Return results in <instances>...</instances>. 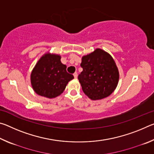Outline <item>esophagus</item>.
<instances>
[{
    "mask_svg": "<svg viewBox=\"0 0 154 154\" xmlns=\"http://www.w3.org/2000/svg\"><path fill=\"white\" fill-rule=\"evenodd\" d=\"M73 76H74V77L75 78V79H77V76H78L77 72H75V73L73 74Z\"/></svg>",
    "mask_w": 154,
    "mask_h": 154,
    "instance_id": "esophagus-1",
    "label": "esophagus"
}]
</instances>
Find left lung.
Here are the masks:
<instances>
[{
	"label": "left lung",
	"instance_id": "1",
	"mask_svg": "<svg viewBox=\"0 0 154 154\" xmlns=\"http://www.w3.org/2000/svg\"><path fill=\"white\" fill-rule=\"evenodd\" d=\"M83 71L78 79L85 95L98 100L110 96L118 86L119 74L116 62L108 52L96 48L82 56Z\"/></svg>",
	"mask_w": 154,
	"mask_h": 154
}]
</instances>
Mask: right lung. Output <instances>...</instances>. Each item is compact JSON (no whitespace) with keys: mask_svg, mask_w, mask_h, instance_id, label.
<instances>
[{"mask_svg":"<svg viewBox=\"0 0 154 154\" xmlns=\"http://www.w3.org/2000/svg\"><path fill=\"white\" fill-rule=\"evenodd\" d=\"M58 54L45 53L33 68L30 82L34 91L48 98H56L64 92L70 81L74 79L68 73L66 66L61 62Z\"/></svg>","mask_w":154,"mask_h":154,"instance_id":"right-lung-1","label":"right lung"}]
</instances>
